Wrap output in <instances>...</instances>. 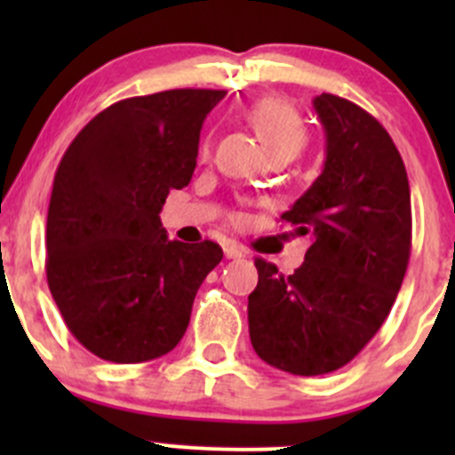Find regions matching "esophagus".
Listing matches in <instances>:
<instances>
[{
    "label": "esophagus",
    "instance_id": "obj_1",
    "mask_svg": "<svg viewBox=\"0 0 455 455\" xmlns=\"http://www.w3.org/2000/svg\"><path fill=\"white\" fill-rule=\"evenodd\" d=\"M224 255L228 257V259H237V257H242V249L237 242H224Z\"/></svg>",
    "mask_w": 455,
    "mask_h": 455
}]
</instances>
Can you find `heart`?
I'll return each mask as SVG.
<instances>
[{"mask_svg":"<svg viewBox=\"0 0 455 455\" xmlns=\"http://www.w3.org/2000/svg\"><path fill=\"white\" fill-rule=\"evenodd\" d=\"M246 118L255 127V132L259 134L266 149L270 151V156L279 154V151L297 156L304 149L306 142H308V130H306L297 109L279 99H270L268 96V99L255 100L246 109ZM209 151L211 140L204 139L200 145L202 158H206Z\"/></svg>","mask_w":455,"mask_h":455,"instance_id":"b5f03b06","label":"heart"}]
</instances>
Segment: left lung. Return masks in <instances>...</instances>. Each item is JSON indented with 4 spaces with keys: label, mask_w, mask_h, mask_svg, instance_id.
I'll use <instances>...</instances> for the list:
<instances>
[{
    "label": "left lung",
    "mask_w": 455,
    "mask_h": 455,
    "mask_svg": "<svg viewBox=\"0 0 455 455\" xmlns=\"http://www.w3.org/2000/svg\"><path fill=\"white\" fill-rule=\"evenodd\" d=\"M323 172L282 215L310 235L292 275L257 257L249 295L253 350L297 376L350 363L387 319L411 251V198L405 164L385 127L359 105L319 94Z\"/></svg>",
    "instance_id": "1"
}]
</instances>
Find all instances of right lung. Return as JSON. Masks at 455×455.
Segmentation results:
<instances>
[{"label": "right lung", "mask_w": 455, "mask_h": 455, "mask_svg": "<svg viewBox=\"0 0 455 455\" xmlns=\"http://www.w3.org/2000/svg\"><path fill=\"white\" fill-rule=\"evenodd\" d=\"M224 94L167 90L118 100L59 163L45 275L68 330L99 359L142 363L172 352L222 259L211 240H169L160 211L169 191L191 182L202 123Z\"/></svg>", "instance_id": "1"}]
</instances>
